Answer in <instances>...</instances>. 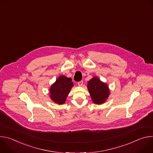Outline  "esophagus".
I'll return each mask as SVG.
<instances>
[{
    "label": "esophagus",
    "instance_id": "obj_1",
    "mask_svg": "<svg viewBox=\"0 0 153 153\" xmlns=\"http://www.w3.org/2000/svg\"><path fill=\"white\" fill-rule=\"evenodd\" d=\"M77 85L79 86H82V85H83V81H80L77 83Z\"/></svg>",
    "mask_w": 153,
    "mask_h": 153
}]
</instances>
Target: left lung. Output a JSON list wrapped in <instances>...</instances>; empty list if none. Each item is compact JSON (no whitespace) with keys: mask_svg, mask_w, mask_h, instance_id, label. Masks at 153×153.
<instances>
[{"mask_svg":"<svg viewBox=\"0 0 153 153\" xmlns=\"http://www.w3.org/2000/svg\"><path fill=\"white\" fill-rule=\"evenodd\" d=\"M87 88L92 101L97 105L105 103L110 94L108 85L96 76H94L88 82Z\"/></svg>","mask_w":153,"mask_h":153,"instance_id":"left-lung-1","label":"left lung"}]
</instances>
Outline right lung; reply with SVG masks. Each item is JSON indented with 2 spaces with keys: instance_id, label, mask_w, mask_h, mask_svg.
<instances>
[{
  "instance_id": "obj_1",
  "label": "right lung",
  "mask_w": 153,
  "mask_h": 153,
  "mask_svg": "<svg viewBox=\"0 0 153 153\" xmlns=\"http://www.w3.org/2000/svg\"><path fill=\"white\" fill-rule=\"evenodd\" d=\"M71 78L65 76H60L50 88L49 94L50 99L58 105L65 103L71 88L73 87V82Z\"/></svg>"
}]
</instances>
